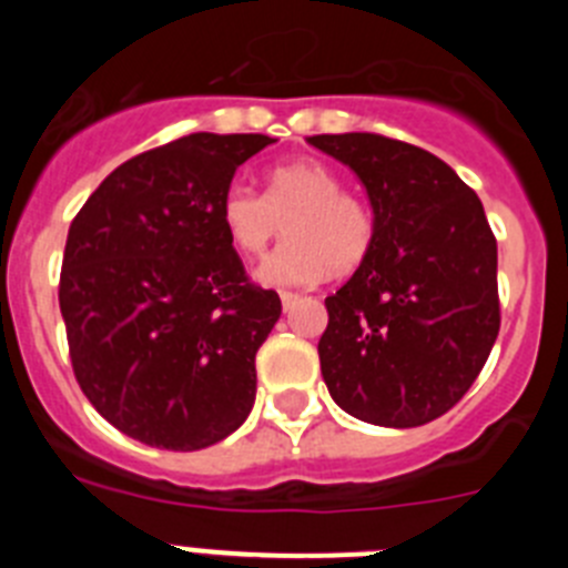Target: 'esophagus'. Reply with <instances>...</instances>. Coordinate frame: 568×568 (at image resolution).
Wrapping results in <instances>:
<instances>
[{
  "mask_svg": "<svg viewBox=\"0 0 568 568\" xmlns=\"http://www.w3.org/2000/svg\"><path fill=\"white\" fill-rule=\"evenodd\" d=\"M301 295L298 293H287V290H284V293H281V307L284 310H290L295 304V301H298Z\"/></svg>",
  "mask_w": 568,
  "mask_h": 568,
  "instance_id": "obj_1",
  "label": "esophagus"
}]
</instances>
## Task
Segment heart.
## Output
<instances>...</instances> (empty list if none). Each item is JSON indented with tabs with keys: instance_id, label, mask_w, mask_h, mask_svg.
Listing matches in <instances>:
<instances>
[{
	"instance_id": "heart-1",
	"label": "heart",
	"mask_w": 568,
	"mask_h": 568,
	"mask_svg": "<svg viewBox=\"0 0 568 568\" xmlns=\"http://www.w3.org/2000/svg\"><path fill=\"white\" fill-rule=\"evenodd\" d=\"M341 187L333 168L315 159H295L270 170L264 195L230 184L219 204V222L230 247L244 258L264 255L287 230V244L258 267L264 284H313L329 270L346 275L358 270L373 250L375 215L364 199Z\"/></svg>"
}]
</instances>
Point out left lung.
<instances>
[{"label":"left lung","instance_id":"left-lung-1","mask_svg":"<svg viewBox=\"0 0 568 568\" xmlns=\"http://www.w3.org/2000/svg\"><path fill=\"white\" fill-rule=\"evenodd\" d=\"M307 142L355 170L375 213L373 250L324 301V384L366 424H429L475 384L500 329L498 241L484 204L415 144L378 133Z\"/></svg>","mask_w":568,"mask_h":568}]
</instances>
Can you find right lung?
<instances>
[{"instance_id": "1", "label": "right lung", "mask_w": 568, "mask_h": 568, "mask_svg": "<svg viewBox=\"0 0 568 568\" xmlns=\"http://www.w3.org/2000/svg\"><path fill=\"white\" fill-rule=\"evenodd\" d=\"M261 133H190L133 155L68 230L59 310L82 393L128 438L193 453L235 433L281 315L219 222Z\"/></svg>"}]
</instances>
